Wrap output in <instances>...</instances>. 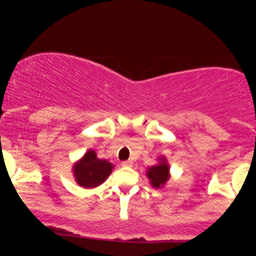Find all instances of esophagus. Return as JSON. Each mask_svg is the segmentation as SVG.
<instances>
[{
    "label": "esophagus",
    "instance_id": "obj_1",
    "mask_svg": "<svg viewBox=\"0 0 256 256\" xmlns=\"http://www.w3.org/2000/svg\"><path fill=\"white\" fill-rule=\"evenodd\" d=\"M122 166H125V167H131V166H132V161H130V160L122 161Z\"/></svg>",
    "mask_w": 256,
    "mask_h": 256
}]
</instances>
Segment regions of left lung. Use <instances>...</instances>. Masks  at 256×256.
<instances>
[{"label": "left lung", "instance_id": "1", "mask_svg": "<svg viewBox=\"0 0 256 256\" xmlns=\"http://www.w3.org/2000/svg\"><path fill=\"white\" fill-rule=\"evenodd\" d=\"M146 177L154 188H162L170 179V166L165 158H158V164L146 170Z\"/></svg>", "mask_w": 256, "mask_h": 256}]
</instances>
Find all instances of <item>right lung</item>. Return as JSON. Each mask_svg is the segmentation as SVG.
Wrapping results in <instances>:
<instances>
[{
    "mask_svg": "<svg viewBox=\"0 0 256 256\" xmlns=\"http://www.w3.org/2000/svg\"><path fill=\"white\" fill-rule=\"evenodd\" d=\"M113 167L110 161L98 158L96 152L90 149L78 162L74 164L73 174L80 186L90 189L104 183L107 177H110Z\"/></svg>",
    "mask_w": 256,
    "mask_h": 256,
    "instance_id": "add662e5",
    "label": "right lung"
}]
</instances>
